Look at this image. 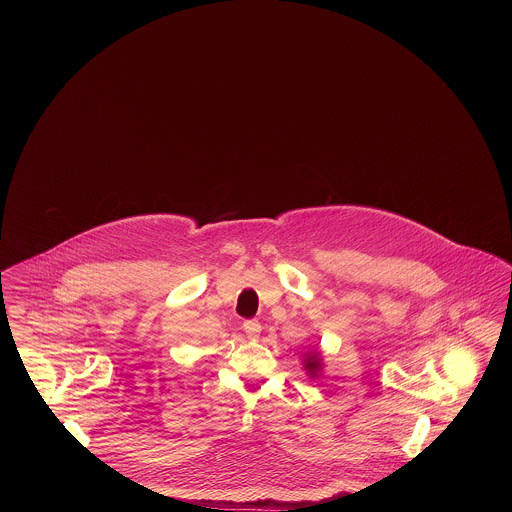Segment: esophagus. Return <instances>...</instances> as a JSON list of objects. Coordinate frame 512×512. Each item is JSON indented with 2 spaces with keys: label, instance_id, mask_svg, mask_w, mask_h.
<instances>
[{
  "label": "esophagus",
  "instance_id": "1",
  "mask_svg": "<svg viewBox=\"0 0 512 512\" xmlns=\"http://www.w3.org/2000/svg\"><path fill=\"white\" fill-rule=\"evenodd\" d=\"M244 332L249 340H257L259 334H261V324H259V320H245Z\"/></svg>",
  "mask_w": 512,
  "mask_h": 512
}]
</instances>
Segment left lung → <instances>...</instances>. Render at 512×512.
Returning a JSON list of instances; mask_svg holds the SVG:
<instances>
[{"label":"left lung","instance_id":"obj_1","mask_svg":"<svg viewBox=\"0 0 512 512\" xmlns=\"http://www.w3.org/2000/svg\"><path fill=\"white\" fill-rule=\"evenodd\" d=\"M320 368H322L320 353H311V355L305 359V370H307V374H309L311 378H317Z\"/></svg>","mask_w":512,"mask_h":512}]
</instances>
